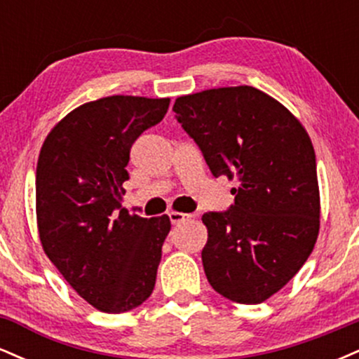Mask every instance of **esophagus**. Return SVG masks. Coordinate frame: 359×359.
I'll return each instance as SVG.
<instances>
[{
    "label": "esophagus",
    "instance_id": "1",
    "mask_svg": "<svg viewBox=\"0 0 359 359\" xmlns=\"http://www.w3.org/2000/svg\"><path fill=\"white\" fill-rule=\"evenodd\" d=\"M168 217H170V222L172 224H180V222L184 221H189L191 219V214H185V212H168Z\"/></svg>",
    "mask_w": 359,
    "mask_h": 359
}]
</instances>
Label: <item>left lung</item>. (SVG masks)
Segmentation results:
<instances>
[{"mask_svg":"<svg viewBox=\"0 0 359 359\" xmlns=\"http://www.w3.org/2000/svg\"><path fill=\"white\" fill-rule=\"evenodd\" d=\"M175 119L214 177H236L234 204L205 212V277L217 294L259 304L302 269L319 234L316 154L299 119L251 88L177 97Z\"/></svg>","mask_w":359,"mask_h":359,"instance_id":"8db88e82","label":"left lung"}]
</instances>
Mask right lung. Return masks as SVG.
<instances>
[{
    "instance_id": "1",
    "label": "right lung",
    "mask_w": 359,
    "mask_h": 359,
    "mask_svg": "<svg viewBox=\"0 0 359 359\" xmlns=\"http://www.w3.org/2000/svg\"><path fill=\"white\" fill-rule=\"evenodd\" d=\"M170 100L109 96L86 102L48 133L36 163V222L43 251L90 306L109 314L142 306L155 287L168 216H131L126 165L140 135Z\"/></svg>"
}]
</instances>
